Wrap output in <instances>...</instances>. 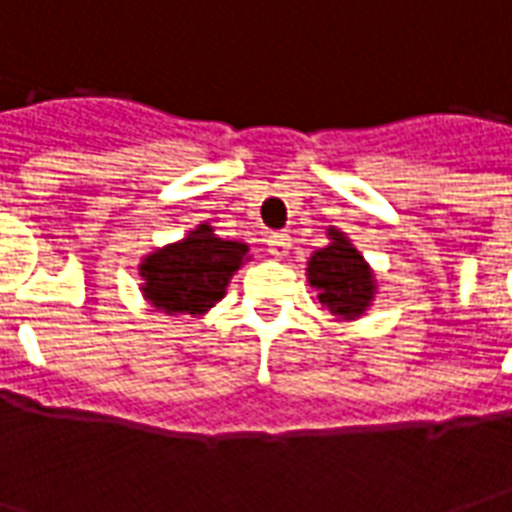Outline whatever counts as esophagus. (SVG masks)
I'll return each instance as SVG.
<instances>
[{
  "label": "esophagus",
  "instance_id": "obj_1",
  "mask_svg": "<svg viewBox=\"0 0 512 512\" xmlns=\"http://www.w3.org/2000/svg\"><path fill=\"white\" fill-rule=\"evenodd\" d=\"M266 246H268V252H271L274 257H285L290 249L288 233H271L266 238Z\"/></svg>",
  "mask_w": 512,
  "mask_h": 512
}]
</instances>
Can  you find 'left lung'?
Instances as JSON below:
<instances>
[{
    "mask_svg": "<svg viewBox=\"0 0 512 512\" xmlns=\"http://www.w3.org/2000/svg\"><path fill=\"white\" fill-rule=\"evenodd\" d=\"M332 244L318 249L310 257L307 279L318 290V301L332 315H340L345 321L365 315V310L376 293L373 271L359 255L354 244L340 230H329Z\"/></svg>",
    "mask_w": 512,
    "mask_h": 512,
    "instance_id": "8db88e82",
    "label": "left lung"
}]
</instances>
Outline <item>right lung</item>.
Segmentation results:
<instances>
[{
  "label": "right lung",
  "instance_id": "add662e5",
  "mask_svg": "<svg viewBox=\"0 0 512 512\" xmlns=\"http://www.w3.org/2000/svg\"><path fill=\"white\" fill-rule=\"evenodd\" d=\"M246 252V244L224 241L213 233V227L200 224L183 241L142 260V293L167 315H200L222 299Z\"/></svg>",
  "mask_w": 512,
  "mask_h": 512
}]
</instances>
